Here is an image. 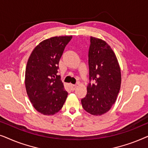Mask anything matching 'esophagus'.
Segmentation results:
<instances>
[{
  "label": "esophagus",
  "instance_id": "obj_1",
  "mask_svg": "<svg viewBox=\"0 0 148 148\" xmlns=\"http://www.w3.org/2000/svg\"><path fill=\"white\" fill-rule=\"evenodd\" d=\"M76 88H77V86H76V85H71V90H72L73 91L75 90Z\"/></svg>",
  "mask_w": 148,
  "mask_h": 148
}]
</instances>
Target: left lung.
<instances>
[{
  "mask_svg": "<svg viewBox=\"0 0 148 148\" xmlns=\"http://www.w3.org/2000/svg\"><path fill=\"white\" fill-rule=\"evenodd\" d=\"M90 83L82 99L83 108L95 116L104 114L116 102L121 84V67L116 54L104 40L91 36L88 54Z\"/></svg>",
  "mask_w": 148,
  "mask_h": 148,
  "instance_id": "1",
  "label": "left lung"
}]
</instances>
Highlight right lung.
I'll use <instances>...</instances> for the list:
<instances>
[{
    "mask_svg": "<svg viewBox=\"0 0 148 148\" xmlns=\"http://www.w3.org/2000/svg\"><path fill=\"white\" fill-rule=\"evenodd\" d=\"M72 36H54L44 40L32 50L25 69V85L30 102L44 115L58 112L68 93L57 75L58 63Z\"/></svg>",
    "mask_w": 148,
    "mask_h": 148,
    "instance_id": "right-lung-1",
    "label": "right lung"
}]
</instances>
